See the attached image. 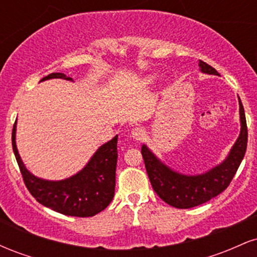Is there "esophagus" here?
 Masks as SVG:
<instances>
[{"mask_svg": "<svg viewBox=\"0 0 257 257\" xmlns=\"http://www.w3.org/2000/svg\"><path fill=\"white\" fill-rule=\"evenodd\" d=\"M132 135H133V138L135 139V140L140 141V140H143L144 138H145L146 132H145V129L140 128V126H137V128H134L132 131Z\"/></svg>", "mask_w": 257, "mask_h": 257, "instance_id": "obj_1", "label": "esophagus"}]
</instances>
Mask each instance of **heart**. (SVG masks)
Returning a JSON list of instances; mask_svg holds the SVG:
<instances>
[{
	"label": "heart",
	"instance_id": "heart-1",
	"mask_svg": "<svg viewBox=\"0 0 257 257\" xmlns=\"http://www.w3.org/2000/svg\"><path fill=\"white\" fill-rule=\"evenodd\" d=\"M152 82H153V78L152 77H149V78L145 79V84H151Z\"/></svg>",
	"mask_w": 257,
	"mask_h": 257
}]
</instances>
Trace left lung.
<instances>
[{
	"mask_svg": "<svg viewBox=\"0 0 257 257\" xmlns=\"http://www.w3.org/2000/svg\"><path fill=\"white\" fill-rule=\"evenodd\" d=\"M199 71L217 76L219 72L204 61L199 60ZM239 101L240 133L231 151L220 164L196 175H186L168 167L151 150L144 144L141 146L144 162L150 181L158 194L167 204L179 209H188L208 202L226 190L237 173L246 151L247 129L244 107Z\"/></svg>",
	"mask_w": 257,
	"mask_h": 257,
	"instance_id": "1",
	"label": "left lung"
}]
</instances>
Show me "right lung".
I'll return each mask as SVG.
<instances>
[{"instance_id":"right-lung-1","label":"right lung","mask_w":257,"mask_h":257,"mask_svg":"<svg viewBox=\"0 0 257 257\" xmlns=\"http://www.w3.org/2000/svg\"><path fill=\"white\" fill-rule=\"evenodd\" d=\"M52 78L72 81L64 73L54 72L41 79V82ZM16 134L17 120L12 132L13 152L26 187L38 203L60 214L77 217L94 216L110 204L116 186L118 135L100 146L88 163L75 175L64 180H46L26 169L18 152Z\"/></svg>"}]
</instances>
